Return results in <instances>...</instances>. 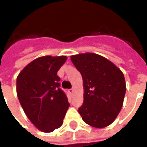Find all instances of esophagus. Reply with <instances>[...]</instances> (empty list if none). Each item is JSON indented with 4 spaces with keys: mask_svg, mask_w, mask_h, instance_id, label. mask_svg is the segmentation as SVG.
Returning a JSON list of instances; mask_svg holds the SVG:
<instances>
[{
    "mask_svg": "<svg viewBox=\"0 0 147 147\" xmlns=\"http://www.w3.org/2000/svg\"><path fill=\"white\" fill-rule=\"evenodd\" d=\"M68 92L70 93V94H73L74 90L73 89H70V90H68Z\"/></svg>",
    "mask_w": 147,
    "mask_h": 147,
    "instance_id": "34e87169",
    "label": "esophagus"
}]
</instances>
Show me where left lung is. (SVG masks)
<instances>
[{"mask_svg":"<svg viewBox=\"0 0 147 147\" xmlns=\"http://www.w3.org/2000/svg\"><path fill=\"white\" fill-rule=\"evenodd\" d=\"M82 75L83 104L79 109L90 126L102 128L116 120L123 106L126 83L119 67L101 55L86 53L71 56Z\"/></svg>","mask_w":147,"mask_h":147,"instance_id":"8db88e82","label":"left lung"}]
</instances>
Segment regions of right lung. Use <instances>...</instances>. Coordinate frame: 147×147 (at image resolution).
<instances>
[{"label": "right lung", "mask_w": 147, "mask_h": 147, "mask_svg": "<svg viewBox=\"0 0 147 147\" xmlns=\"http://www.w3.org/2000/svg\"><path fill=\"white\" fill-rule=\"evenodd\" d=\"M66 56H44L26 65L16 79V93L28 119L43 132H52L63 124L70 104L61 90L57 71Z\"/></svg>", "instance_id": "add662e5"}]
</instances>
